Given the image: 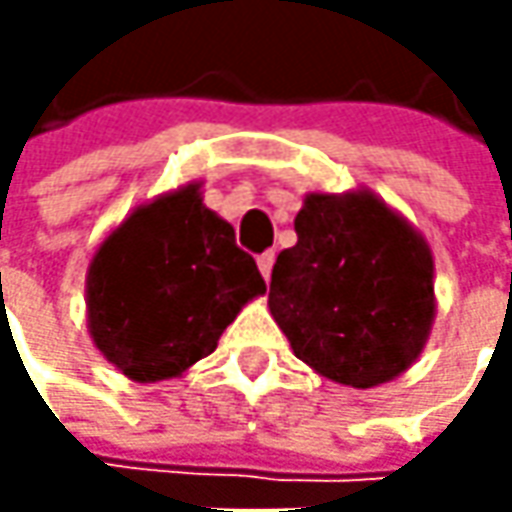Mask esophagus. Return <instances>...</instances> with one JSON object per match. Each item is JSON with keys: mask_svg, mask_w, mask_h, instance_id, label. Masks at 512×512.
<instances>
[{"mask_svg": "<svg viewBox=\"0 0 512 512\" xmlns=\"http://www.w3.org/2000/svg\"><path fill=\"white\" fill-rule=\"evenodd\" d=\"M256 262H259V270H262L265 282H270V270H273V262H276V253H273V250H265Z\"/></svg>", "mask_w": 512, "mask_h": 512, "instance_id": "esophagus-1", "label": "esophagus"}]
</instances>
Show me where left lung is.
Returning <instances> with one entry per match:
<instances>
[{"instance_id":"1","label":"left lung","mask_w":512,"mask_h":512,"mask_svg":"<svg viewBox=\"0 0 512 512\" xmlns=\"http://www.w3.org/2000/svg\"><path fill=\"white\" fill-rule=\"evenodd\" d=\"M267 307L296 359L356 390L399 379L436 319L433 250L373 190L305 193Z\"/></svg>"}]
</instances>
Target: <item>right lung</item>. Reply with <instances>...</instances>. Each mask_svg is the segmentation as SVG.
<instances>
[{
  "label": "right lung",
  "instance_id": "obj_1",
  "mask_svg": "<svg viewBox=\"0 0 512 512\" xmlns=\"http://www.w3.org/2000/svg\"><path fill=\"white\" fill-rule=\"evenodd\" d=\"M265 290L233 225L205 205L202 182H187L130 210L99 242L85 276L88 333L130 382L179 379Z\"/></svg>",
  "mask_w": 512,
  "mask_h": 512
}]
</instances>
